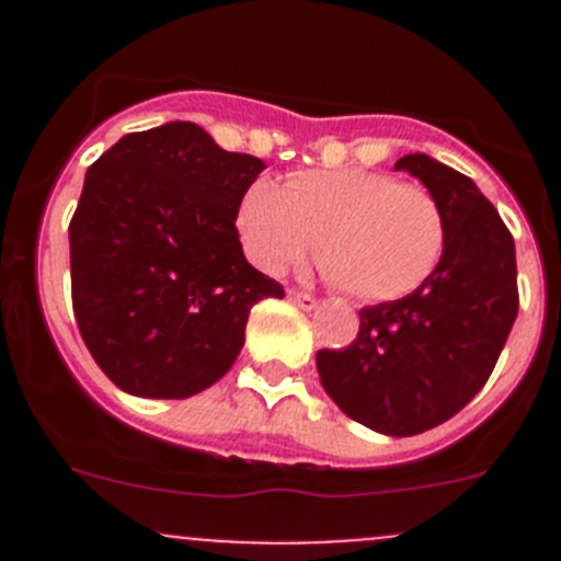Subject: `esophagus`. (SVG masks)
I'll return each instance as SVG.
<instances>
[{"instance_id": "obj_1", "label": "esophagus", "mask_w": 561, "mask_h": 561, "mask_svg": "<svg viewBox=\"0 0 561 561\" xmlns=\"http://www.w3.org/2000/svg\"><path fill=\"white\" fill-rule=\"evenodd\" d=\"M290 301L296 304L298 309H304V312H312V309L320 307V301H317L314 296H309V293H296V290H290Z\"/></svg>"}]
</instances>
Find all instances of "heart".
I'll return each mask as SVG.
<instances>
[{"label": "heart", "instance_id": "heart-1", "mask_svg": "<svg viewBox=\"0 0 561 561\" xmlns=\"http://www.w3.org/2000/svg\"><path fill=\"white\" fill-rule=\"evenodd\" d=\"M239 236L260 271L279 276L320 247L336 285L360 301L415 293L445 252L437 197L380 171H307L285 190L254 181L239 206Z\"/></svg>", "mask_w": 561, "mask_h": 561}]
</instances>
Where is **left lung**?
<instances>
[{
    "mask_svg": "<svg viewBox=\"0 0 561 561\" xmlns=\"http://www.w3.org/2000/svg\"><path fill=\"white\" fill-rule=\"evenodd\" d=\"M396 171L415 175L445 217L434 274L399 301L360 309L344 350H320L317 375L339 410L386 437L428 432L474 399L518 314L516 244L469 175L428 154Z\"/></svg>",
    "mask_w": 561,
    "mask_h": 561,
    "instance_id": "1",
    "label": "left lung"
}]
</instances>
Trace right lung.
I'll use <instances>...</instances> for the list:
<instances>
[{
	"mask_svg": "<svg viewBox=\"0 0 561 561\" xmlns=\"http://www.w3.org/2000/svg\"><path fill=\"white\" fill-rule=\"evenodd\" d=\"M265 162L192 122L129 133L83 179L70 222L72 309L124 393L190 399L244 347L249 309L285 298L247 263L236 217Z\"/></svg>",
	"mask_w": 561,
	"mask_h": 561,
	"instance_id": "obj_1",
	"label": "right lung"
}]
</instances>
